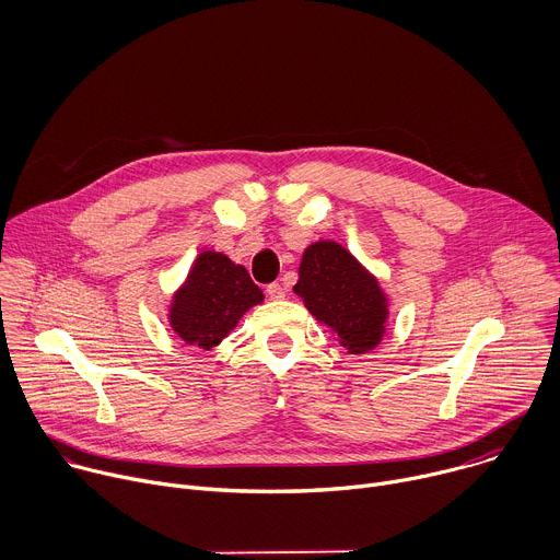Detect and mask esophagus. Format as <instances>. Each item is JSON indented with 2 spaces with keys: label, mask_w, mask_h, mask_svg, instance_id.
I'll use <instances>...</instances> for the list:
<instances>
[{
  "label": "esophagus",
  "mask_w": 560,
  "mask_h": 560,
  "mask_svg": "<svg viewBox=\"0 0 560 560\" xmlns=\"http://www.w3.org/2000/svg\"><path fill=\"white\" fill-rule=\"evenodd\" d=\"M267 295H269V300H282V298H284V289H282V284L271 282V284L267 287Z\"/></svg>",
  "instance_id": "esophagus-1"
}]
</instances>
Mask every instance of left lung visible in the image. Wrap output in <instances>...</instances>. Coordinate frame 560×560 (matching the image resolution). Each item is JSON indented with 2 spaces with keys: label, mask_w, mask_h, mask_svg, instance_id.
Wrapping results in <instances>:
<instances>
[{
  "label": "left lung",
  "mask_w": 560,
  "mask_h": 560,
  "mask_svg": "<svg viewBox=\"0 0 560 560\" xmlns=\"http://www.w3.org/2000/svg\"><path fill=\"white\" fill-rule=\"evenodd\" d=\"M295 295L349 355L375 351L390 315L388 293L345 245L315 241L302 252Z\"/></svg>",
  "instance_id": "left-lung-1"
}]
</instances>
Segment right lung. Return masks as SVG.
<instances>
[{"label": "right lung", "instance_id": "1", "mask_svg": "<svg viewBox=\"0 0 560 560\" xmlns=\"http://www.w3.org/2000/svg\"><path fill=\"white\" fill-rule=\"evenodd\" d=\"M262 302L265 293L252 282L243 265L220 252L202 249L172 293L167 322L185 345L209 353L252 306Z\"/></svg>", "mask_w": 560, "mask_h": 560}]
</instances>
